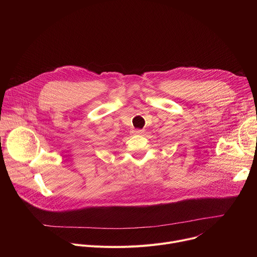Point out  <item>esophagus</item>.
<instances>
[{
    "label": "esophagus",
    "instance_id": "obj_1",
    "mask_svg": "<svg viewBox=\"0 0 257 257\" xmlns=\"http://www.w3.org/2000/svg\"><path fill=\"white\" fill-rule=\"evenodd\" d=\"M144 132V130L142 129H137V130H134V134H142Z\"/></svg>",
    "mask_w": 257,
    "mask_h": 257
}]
</instances>
